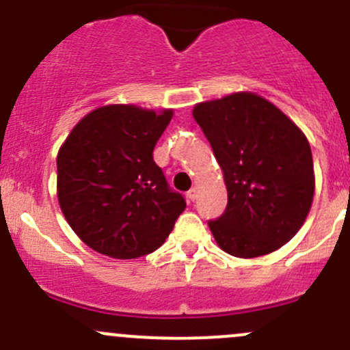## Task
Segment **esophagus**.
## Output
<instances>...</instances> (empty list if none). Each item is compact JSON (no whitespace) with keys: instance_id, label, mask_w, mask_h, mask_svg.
Listing matches in <instances>:
<instances>
[{"instance_id":"esophagus-1","label":"esophagus","mask_w":350,"mask_h":350,"mask_svg":"<svg viewBox=\"0 0 350 350\" xmlns=\"http://www.w3.org/2000/svg\"><path fill=\"white\" fill-rule=\"evenodd\" d=\"M186 196H188V200H189V201H195V200H196V196H198L196 188H191V189H189V191L186 193Z\"/></svg>"}]
</instances>
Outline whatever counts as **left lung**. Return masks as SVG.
I'll return each mask as SVG.
<instances>
[{"instance_id": "left-lung-1", "label": "left lung", "mask_w": 350, "mask_h": 350, "mask_svg": "<svg viewBox=\"0 0 350 350\" xmlns=\"http://www.w3.org/2000/svg\"><path fill=\"white\" fill-rule=\"evenodd\" d=\"M224 171L228 203L208 220L218 245L235 257L274 252L301 228L315 193L305 133L264 98L235 93L193 109Z\"/></svg>"}]
</instances>
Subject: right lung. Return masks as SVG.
<instances>
[{
  "mask_svg": "<svg viewBox=\"0 0 350 350\" xmlns=\"http://www.w3.org/2000/svg\"><path fill=\"white\" fill-rule=\"evenodd\" d=\"M172 118L133 105L88 113L57 154V196L67 224L86 245L135 259L165 242L185 211L152 152Z\"/></svg>",
  "mask_w": 350,
  "mask_h": 350,
  "instance_id": "right-lung-1",
  "label": "right lung"
}]
</instances>
